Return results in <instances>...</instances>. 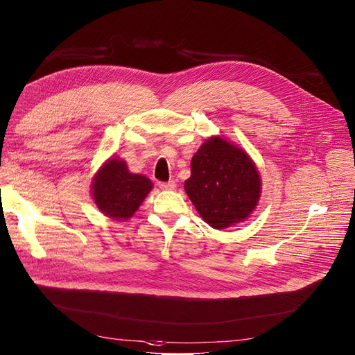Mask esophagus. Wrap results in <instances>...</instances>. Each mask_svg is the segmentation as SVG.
<instances>
[{
  "instance_id": "esophagus-1",
  "label": "esophagus",
  "mask_w": 355,
  "mask_h": 355,
  "mask_svg": "<svg viewBox=\"0 0 355 355\" xmlns=\"http://www.w3.org/2000/svg\"><path fill=\"white\" fill-rule=\"evenodd\" d=\"M175 181H166V182H159V187L162 189V190H174L175 189Z\"/></svg>"
}]
</instances>
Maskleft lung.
I'll list each match as a JSON object with an SVG mask.
<instances>
[{
    "mask_svg": "<svg viewBox=\"0 0 355 355\" xmlns=\"http://www.w3.org/2000/svg\"><path fill=\"white\" fill-rule=\"evenodd\" d=\"M184 189L206 223L225 229L252 213L261 178L248 153L220 136H211L194 153Z\"/></svg>",
    "mask_w": 355,
    "mask_h": 355,
    "instance_id": "1",
    "label": "left lung"
}]
</instances>
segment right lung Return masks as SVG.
Masks as SVG:
<instances>
[{
    "label": "right lung",
    "mask_w": 355,
    "mask_h": 355,
    "mask_svg": "<svg viewBox=\"0 0 355 355\" xmlns=\"http://www.w3.org/2000/svg\"><path fill=\"white\" fill-rule=\"evenodd\" d=\"M152 187L149 178L130 173L125 161L113 157L92 178V198L105 216L126 220L139 209Z\"/></svg>",
    "instance_id": "add662e5"
}]
</instances>
